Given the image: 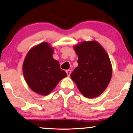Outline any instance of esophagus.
I'll use <instances>...</instances> for the list:
<instances>
[{"instance_id":"34e87169","label":"esophagus","mask_w":133,"mask_h":133,"mask_svg":"<svg viewBox=\"0 0 133 133\" xmlns=\"http://www.w3.org/2000/svg\"><path fill=\"white\" fill-rule=\"evenodd\" d=\"M66 72L67 75H68V77H70V74H71V71L70 70H68L66 71Z\"/></svg>"}]
</instances>
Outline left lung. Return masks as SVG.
Segmentation results:
<instances>
[{
  "instance_id": "8db88e82",
  "label": "left lung",
  "mask_w": 133,
  "mask_h": 133,
  "mask_svg": "<svg viewBox=\"0 0 133 133\" xmlns=\"http://www.w3.org/2000/svg\"><path fill=\"white\" fill-rule=\"evenodd\" d=\"M78 66L71 74L79 91L87 98L101 95L110 83L112 65L102 46L96 41H83L74 46Z\"/></svg>"
}]
</instances>
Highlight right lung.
<instances>
[{
    "label": "right lung",
    "instance_id": "obj_1",
    "mask_svg": "<svg viewBox=\"0 0 133 133\" xmlns=\"http://www.w3.org/2000/svg\"><path fill=\"white\" fill-rule=\"evenodd\" d=\"M54 48L42 42L30 50L23 63V74L29 87L36 93L47 96L67 74L54 59Z\"/></svg>",
    "mask_w": 133,
    "mask_h": 133
}]
</instances>
